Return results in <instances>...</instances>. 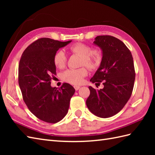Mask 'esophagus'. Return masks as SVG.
Segmentation results:
<instances>
[{
    "instance_id": "esophagus-1",
    "label": "esophagus",
    "mask_w": 155,
    "mask_h": 155,
    "mask_svg": "<svg viewBox=\"0 0 155 155\" xmlns=\"http://www.w3.org/2000/svg\"><path fill=\"white\" fill-rule=\"evenodd\" d=\"M80 87H81L80 86H78V85H75V86H74V89L76 91H78L80 88Z\"/></svg>"
}]
</instances>
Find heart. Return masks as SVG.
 <instances>
[{
	"label": "heart",
	"mask_w": 155,
	"mask_h": 155,
	"mask_svg": "<svg viewBox=\"0 0 155 155\" xmlns=\"http://www.w3.org/2000/svg\"><path fill=\"white\" fill-rule=\"evenodd\" d=\"M72 53L81 57L80 66H85L90 71H96L100 67L102 62L101 52L98 49H93L91 46L77 42L69 47ZM56 67L62 68L67 62V57L62 51L56 52L53 58ZM87 74V68L83 67L77 69H68L62 74V80L72 84H79L83 83V78Z\"/></svg>",
	"instance_id": "heart-1"
}]
</instances>
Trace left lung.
Masks as SVG:
<instances>
[{
  "label": "left lung",
  "mask_w": 155,
  "mask_h": 155,
  "mask_svg": "<svg viewBox=\"0 0 155 155\" xmlns=\"http://www.w3.org/2000/svg\"><path fill=\"white\" fill-rule=\"evenodd\" d=\"M94 43L103 51V58L91 81L103 83L104 88L96 90L88 87L86 104L94 115L108 118L123 109L132 94L135 80L133 58L127 46L113 36H98Z\"/></svg>",
  "instance_id": "left-lung-1"
}]
</instances>
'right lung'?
<instances>
[{"mask_svg":"<svg viewBox=\"0 0 155 155\" xmlns=\"http://www.w3.org/2000/svg\"><path fill=\"white\" fill-rule=\"evenodd\" d=\"M71 42L38 38L25 49L19 62L18 84L23 100L29 110L46 123H57L66 116L75 92L68 83L58 88L51 86L56 74L54 56Z\"/></svg>","mask_w":155,"mask_h":155,"instance_id":"add662e5","label":"right lung"}]
</instances>
